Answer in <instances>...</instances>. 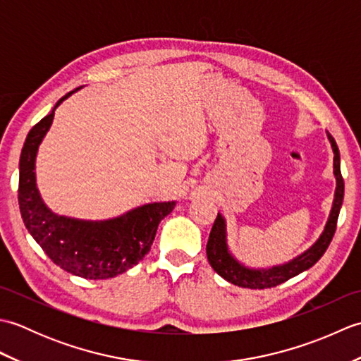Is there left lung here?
<instances>
[{"label": "left lung", "mask_w": 361, "mask_h": 361, "mask_svg": "<svg viewBox=\"0 0 361 361\" xmlns=\"http://www.w3.org/2000/svg\"><path fill=\"white\" fill-rule=\"evenodd\" d=\"M327 137L334 150V175L336 180V188L332 209L331 214H329L327 224L324 226L323 234L319 235V239L307 251H304L302 255L291 259L290 262L274 265L270 268H250L240 264L231 255V251H229L226 242V221L219 212L211 229L208 245H206V255H208V260L214 268V271L220 274L221 278L243 288H270L279 286V283L288 281L299 273L309 270L324 255L335 234L336 220H338L344 197V181L340 169V150L332 135L329 132Z\"/></svg>", "instance_id": "obj_1"}]
</instances>
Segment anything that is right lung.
I'll list each match as a JSON object with an SVG mask.
<instances>
[{"instance_id": "obj_1", "label": "right lung", "mask_w": 361, "mask_h": 361, "mask_svg": "<svg viewBox=\"0 0 361 361\" xmlns=\"http://www.w3.org/2000/svg\"><path fill=\"white\" fill-rule=\"evenodd\" d=\"M74 91L60 99L27 133L20 157V212L27 231L54 264L85 279H109L144 259L159 221L172 212L175 202L142 204L119 217L97 221L57 216L44 204L35 183L38 145L52 124L54 111Z\"/></svg>"}]
</instances>
